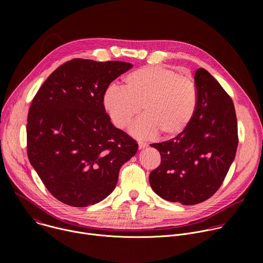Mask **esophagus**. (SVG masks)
Returning <instances> with one entry per match:
<instances>
[{
    "label": "esophagus",
    "instance_id": "obj_1",
    "mask_svg": "<svg viewBox=\"0 0 263 263\" xmlns=\"http://www.w3.org/2000/svg\"><path fill=\"white\" fill-rule=\"evenodd\" d=\"M147 146V143L146 142H144V141H138V147H139V149H142V148H144V147H146Z\"/></svg>",
    "mask_w": 263,
    "mask_h": 263
}]
</instances>
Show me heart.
I'll return each instance as SVG.
<instances>
[{
	"mask_svg": "<svg viewBox=\"0 0 263 263\" xmlns=\"http://www.w3.org/2000/svg\"><path fill=\"white\" fill-rule=\"evenodd\" d=\"M125 89L109 87L104 106L118 128L125 129L140 114L133 127L138 137L161 133L170 138L181 134L192 122L197 108V89L192 79L173 68L151 65L138 68L125 78Z\"/></svg>",
	"mask_w": 263,
	"mask_h": 263,
	"instance_id": "b5f03b06",
	"label": "heart"
}]
</instances>
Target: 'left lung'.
<instances>
[{
	"mask_svg": "<svg viewBox=\"0 0 263 263\" xmlns=\"http://www.w3.org/2000/svg\"><path fill=\"white\" fill-rule=\"evenodd\" d=\"M197 108L187 128L176 137L151 146L160 152V165L148 177L162 199L196 205L212 197L233 162L238 144L237 119L230 96L204 68L195 74Z\"/></svg>",
	"mask_w": 263,
	"mask_h": 263,
	"instance_id": "left-lung-1",
	"label": "left lung"
}]
</instances>
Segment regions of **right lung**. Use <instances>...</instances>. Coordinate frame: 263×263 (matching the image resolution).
<instances>
[{
    "instance_id": "add662e5",
    "label": "right lung",
    "mask_w": 263,
    "mask_h": 263,
    "mask_svg": "<svg viewBox=\"0 0 263 263\" xmlns=\"http://www.w3.org/2000/svg\"><path fill=\"white\" fill-rule=\"evenodd\" d=\"M133 65L76 58L56 68L32 100L27 154L60 202L86 207L107 198L138 144L110 122L104 95Z\"/></svg>"
}]
</instances>
